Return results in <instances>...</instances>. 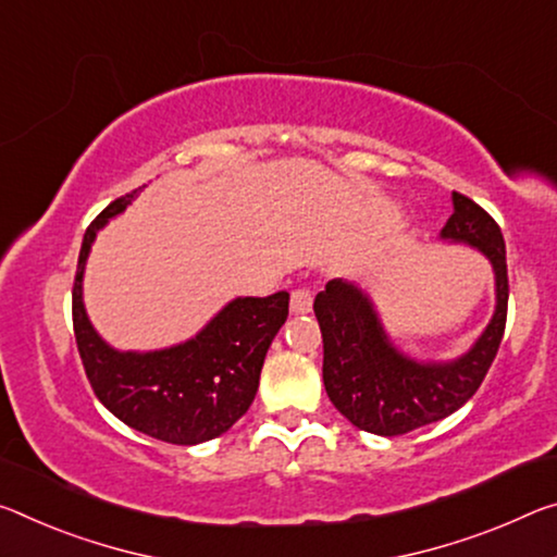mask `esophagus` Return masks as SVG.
Instances as JSON below:
<instances>
[{"mask_svg": "<svg viewBox=\"0 0 557 557\" xmlns=\"http://www.w3.org/2000/svg\"><path fill=\"white\" fill-rule=\"evenodd\" d=\"M289 310H293V314L312 312V295L307 289H295L293 297H289Z\"/></svg>", "mask_w": 557, "mask_h": 557, "instance_id": "obj_1", "label": "esophagus"}]
</instances>
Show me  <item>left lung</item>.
<instances>
[{"label": "left lung", "instance_id": "1", "mask_svg": "<svg viewBox=\"0 0 557 557\" xmlns=\"http://www.w3.org/2000/svg\"><path fill=\"white\" fill-rule=\"evenodd\" d=\"M451 202L454 213L438 237L481 252L491 262L496 287L491 320L463 355L421 359L404 351L386 332L372 295L357 282L330 280L314 297L326 396L344 419L369 434L399 436L451 417L479 392L500 347L508 310L506 243L481 206L461 193H451Z\"/></svg>", "mask_w": 557, "mask_h": 557}]
</instances>
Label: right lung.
Instances as JSON below:
<instances>
[{
  "label": "right lung",
  "mask_w": 557,
  "mask_h": 557,
  "mask_svg": "<svg viewBox=\"0 0 557 557\" xmlns=\"http://www.w3.org/2000/svg\"><path fill=\"white\" fill-rule=\"evenodd\" d=\"M131 196L113 200L88 225L74 282V334L94 394L126 426L165 444L196 446L225 434L250 409L272 339L287 320L289 295L235 297L220 307L190 339L163 349H116L88 320L84 272L109 220Z\"/></svg>",
  "instance_id": "right-lung-1"
}]
</instances>
